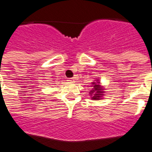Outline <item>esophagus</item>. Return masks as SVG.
<instances>
[{"label":"esophagus","mask_w":152,"mask_h":152,"mask_svg":"<svg viewBox=\"0 0 152 152\" xmlns=\"http://www.w3.org/2000/svg\"><path fill=\"white\" fill-rule=\"evenodd\" d=\"M68 82H70V83H74V82H75V80H74L73 78H70V79H68Z\"/></svg>","instance_id":"1"}]
</instances>
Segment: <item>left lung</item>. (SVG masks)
I'll return each mask as SVG.
<instances>
[{
    "mask_svg": "<svg viewBox=\"0 0 152 152\" xmlns=\"http://www.w3.org/2000/svg\"><path fill=\"white\" fill-rule=\"evenodd\" d=\"M91 90L89 91V95L92 100L102 99L104 96V87L102 86L101 83L98 78H96V80L91 82Z\"/></svg>",
    "mask_w": 152,
    "mask_h": 152,
    "instance_id": "1",
    "label": "left lung"
}]
</instances>
